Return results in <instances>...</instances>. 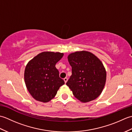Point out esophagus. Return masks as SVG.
I'll list each match as a JSON object with an SVG mask.
<instances>
[{
  "label": "esophagus",
  "mask_w": 132,
  "mask_h": 132,
  "mask_svg": "<svg viewBox=\"0 0 132 132\" xmlns=\"http://www.w3.org/2000/svg\"><path fill=\"white\" fill-rule=\"evenodd\" d=\"M63 80H64V83H66L67 82H68V78H64V79H63Z\"/></svg>",
  "instance_id": "34e87169"
}]
</instances>
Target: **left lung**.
<instances>
[{"label": "left lung", "instance_id": "8db88e82", "mask_svg": "<svg viewBox=\"0 0 132 132\" xmlns=\"http://www.w3.org/2000/svg\"><path fill=\"white\" fill-rule=\"evenodd\" d=\"M72 75L66 83L81 102L93 100L99 96L106 82V71L102 62L92 53L79 51L68 57Z\"/></svg>", "mask_w": 132, "mask_h": 132}]
</instances>
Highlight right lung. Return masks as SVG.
Wrapping results in <instances>:
<instances>
[{
	"mask_svg": "<svg viewBox=\"0 0 132 132\" xmlns=\"http://www.w3.org/2000/svg\"><path fill=\"white\" fill-rule=\"evenodd\" d=\"M63 56V53L44 52L27 64L24 71L25 83L35 100L43 103L49 102L64 84L55 68V64Z\"/></svg>",
	"mask_w": 132,
	"mask_h": 132,
	"instance_id": "add662e5",
	"label": "right lung"
}]
</instances>
